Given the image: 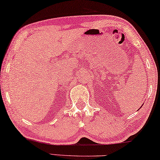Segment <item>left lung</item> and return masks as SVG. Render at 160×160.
<instances>
[{"label":"left lung","instance_id":"1","mask_svg":"<svg viewBox=\"0 0 160 160\" xmlns=\"http://www.w3.org/2000/svg\"><path fill=\"white\" fill-rule=\"evenodd\" d=\"M138 110H139V109H138Z\"/></svg>","mask_w":160,"mask_h":160}]
</instances>
